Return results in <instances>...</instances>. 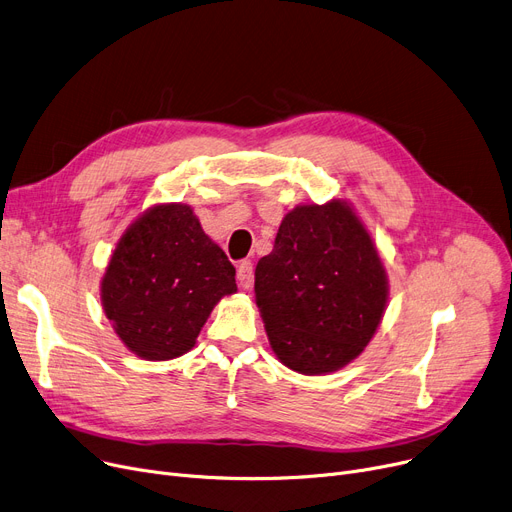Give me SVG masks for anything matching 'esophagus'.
Here are the masks:
<instances>
[{
  "mask_svg": "<svg viewBox=\"0 0 512 512\" xmlns=\"http://www.w3.org/2000/svg\"><path fill=\"white\" fill-rule=\"evenodd\" d=\"M237 281L243 289H250L254 283V266L250 260H241L237 266Z\"/></svg>",
  "mask_w": 512,
  "mask_h": 512,
  "instance_id": "34e87169",
  "label": "esophagus"
}]
</instances>
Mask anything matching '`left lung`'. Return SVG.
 Listing matches in <instances>:
<instances>
[{"mask_svg": "<svg viewBox=\"0 0 512 512\" xmlns=\"http://www.w3.org/2000/svg\"><path fill=\"white\" fill-rule=\"evenodd\" d=\"M256 304L285 367L325 375L346 367L375 335L387 277L350 206H298L256 266Z\"/></svg>", "mask_w": 512, "mask_h": 512, "instance_id": "1", "label": "left lung"}]
</instances>
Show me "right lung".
Listing matches in <instances>:
<instances>
[{
    "label": "right lung",
    "mask_w": 512,
    "mask_h": 512,
    "mask_svg": "<svg viewBox=\"0 0 512 512\" xmlns=\"http://www.w3.org/2000/svg\"><path fill=\"white\" fill-rule=\"evenodd\" d=\"M235 291V266L193 210L160 204L116 243L102 279V304L131 352L170 360L193 348L214 304Z\"/></svg>",
    "instance_id": "add662e5"
}]
</instances>
